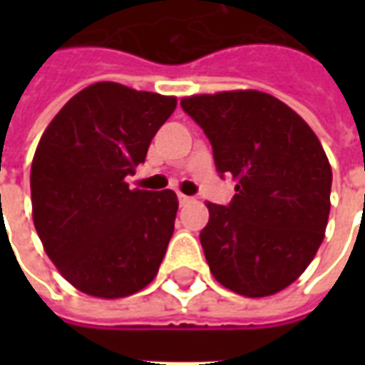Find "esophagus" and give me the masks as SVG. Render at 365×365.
I'll use <instances>...</instances> for the list:
<instances>
[{
    "instance_id": "obj_1",
    "label": "esophagus",
    "mask_w": 365,
    "mask_h": 365,
    "mask_svg": "<svg viewBox=\"0 0 365 365\" xmlns=\"http://www.w3.org/2000/svg\"><path fill=\"white\" fill-rule=\"evenodd\" d=\"M178 201H180V205H187V203H191V197L183 195V193H178Z\"/></svg>"
}]
</instances>
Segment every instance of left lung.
Returning a JSON list of instances; mask_svg holds the SVG:
<instances>
[{
    "label": "left lung",
    "mask_w": 365,
    "mask_h": 365,
    "mask_svg": "<svg viewBox=\"0 0 365 365\" xmlns=\"http://www.w3.org/2000/svg\"><path fill=\"white\" fill-rule=\"evenodd\" d=\"M213 146L217 172L237 180L229 205L207 203L199 240L215 279L266 297L303 274L324 238L332 170L291 107L256 90L183 97Z\"/></svg>",
    "instance_id": "8db88e82"
}]
</instances>
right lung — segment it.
I'll list each match as a JSON object with an SVG mask.
<instances>
[{
	"mask_svg": "<svg viewBox=\"0 0 365 365\" xmlns=\"http://www.w3.org/2000/svg\"><path fill=\"white\" fill-rule=\"evenodd\" d=\"M175 97L99 82L51 120L31 166L33 221L44 252L76 289L133 295L156 277L174 235L172 190H128Z\"/></svg>",
	"mask_w": 365,
	"mask_h": 365,
	"instance_id": "obj_1",
	"label": "right lung"
}]
</instances>
